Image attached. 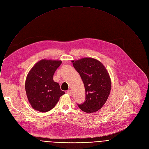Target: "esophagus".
Wrapping results in <instances>:
<instances>
[{
	"instance_id": "34e87169",
	"label": "esophagus",
	"mask_w": 149,
	"mask_h": 149,
	"mask_svg": "<svg viewBox=\"0 0 149 149\" xmlns=\"http://www.w3.org/2000/svg\"><path fill=\"white\" fill-rule=\"evenodd\" d=\"M66 93L68 94H69V95H72V91L70 90H68V91H66Z\"/></svg>"
}]
</instances>
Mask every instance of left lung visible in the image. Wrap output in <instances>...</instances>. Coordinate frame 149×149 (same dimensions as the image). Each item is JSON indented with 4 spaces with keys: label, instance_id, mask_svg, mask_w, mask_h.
I'll list each match as a JSON object with an SVG mask.
<instances>
[{
    "label": "left lung",
    "instance_id": "8db88e82",
    "mask_svg": "<svg viewBox=\"0 0 149 149\" xmlns=\"http://www.w3.org/2000/svg\"><path fill=\"white\" fill-rule=\"evenodd\" d=\"M72 62L79 73L86 90V100L78 104L79 107L88 113L99 110L110 93L111 84L108 72L100 61L93 58H83Z\"/></svg>",
    "mask_w": 149,
    "mask_h": 149
}]
</instances>
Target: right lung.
<instances>
[{"label":"right lung","instance_id":"obj_1","mask_svg":"<svg viewBox=\"0 0 149 149\" xmlns=\"http://www.w3.org/2000/svg\"><path fill=\"white\" fill-rule=\"evenodd\" d=\"M61 63L60 60L42 59L29 72L25 87L33 109L42 113L50 111L65 94L59 84L53 80L54 74Z\"/></svg>","mask_w":149,"mask_h":149}]
</instances>
